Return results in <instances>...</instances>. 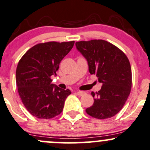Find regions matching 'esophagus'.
I'll return each instance as SVG.
<instances>
[{
	"instance_id": "esophagus-1",
	"label": "esophagus",
	"mask_w": 150,
	"mask_h": 150,
	"mask_svg": "<svg viewBox=\"0 0 150 150\" xmlns=\"http://www.w3.org/2000/svg\"><path fill=\"white\" fill-rule=\"evenodd\" d=\"M77 94H78V95H80V96H83V95H85V93L83 91H77Z\"/></svg>"
}]
</instances>
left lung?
Returning <instances> with one entry per match:
<instances>
[{
  "label": "left lung",
  "mask_w": 150,
  "mask_h": 150,
  "mask_svg": "<svg viewBox=\"0 0 150 150\" xmlns=\"http://www.w3.org/2000/svg\"><path fill=\"white\" fill-rule=\"evenodd\" d=\"M77 49L88 60L89 72L103 84L101 90L92 92L94 103L86 112L104 120L117 114L125 104L132 88V70L125 54L104 40L76 42Z\"/></svg>",
  "instance_id": "left-lung-1"
}]
</instances>
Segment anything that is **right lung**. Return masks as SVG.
<instances>
[{"label": "right lung", "mask_w": 150, "mask_h": 150, "mask_svg": "<svg viewBox=\"0 0 150 150\" xmlns=\"http://www.w3.org/2000/svg\"><path fill=\"white\" fill-rule=\"evenodd\" d=\"M75 41L37 44L19 60L16 85L23 104L33 116L51 119L62 112L67 97L71 94L51 83L60 62L73 47Z\"/></svg>", "instance_id": "add662e5"}]
</instances>
